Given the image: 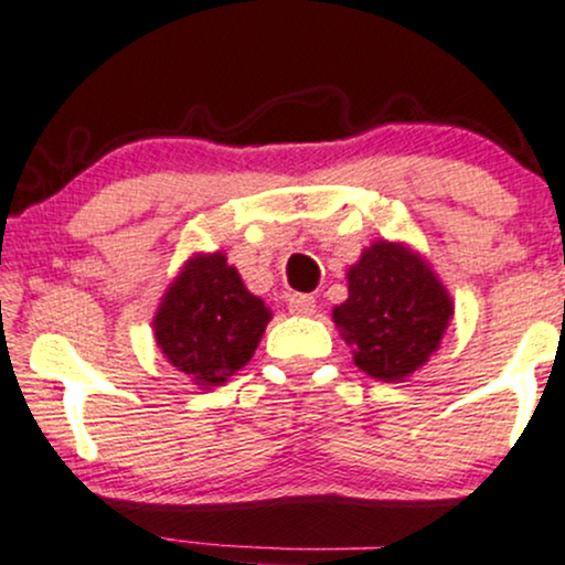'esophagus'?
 <instances>
[{
  "label": "esophagus",
  "instance_id": "1",
  "mask_svg": "<svg viewBox=\"0 0 565 565\" xmlns=\"http://www.w3.org/2000/svg\"><path fill=\"white\" fill-rule=\"evenodd\" d=\"M315 307H317L315 296H309V294L288 296V309L294 311V315H311V311H315Z\"/></svg>",
  "mask_w": 565,
  "mask_h": 565
}]
</instances>
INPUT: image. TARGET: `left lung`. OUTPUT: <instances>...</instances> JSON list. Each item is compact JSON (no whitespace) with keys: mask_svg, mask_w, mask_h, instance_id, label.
I'll return each mask as SVG.
<instances>
[{"mask_svg":"<svg viewBox=\"0 0 565 565\" xmlns=\"http://www.w3.org/2000/svg\"><path fill=\"white\" fill-rule=\"evenodd\" d=\"M452 317L444 285L407 248L375 243L349 271V298L333 320L356 367L377 381L415 373L439 347Z\"/></svg>","mask_w":565,"mask_h":565,"instance_id":"obj_1","label":"left lung"}]
</instances>
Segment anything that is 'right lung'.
Listing matches in <instances>:
<instances>
[{"label":"right lung","instance_id":"add662e5","mask_svg":"<svg viewBox=\"0 0 565 565\" xmlns=\"http://www.w3.org/2000/svg\"><path fill=\"white\" fill-rule=\"evenodd\" d=\"M262 298L250 296L222 254L184 267L156 315V341L179 373L198 386H218L245 367L269 322Z\"/></svg>","mask_w":565,"mask_h":565}]
</instances>
